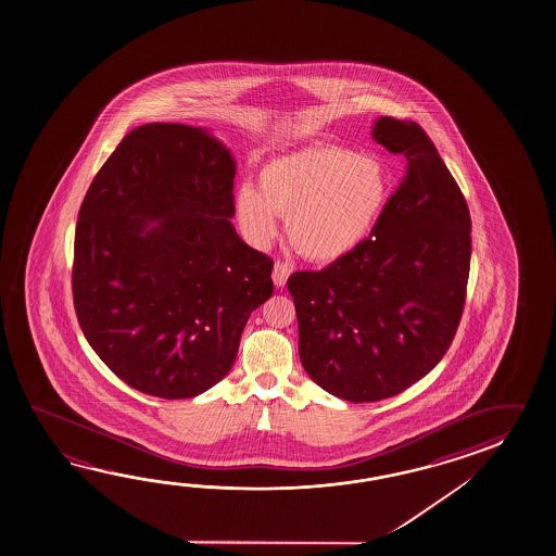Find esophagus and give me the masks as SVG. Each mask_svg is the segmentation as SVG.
Returning <instances> with one entry per match:
<instances>
[{
	"mask_svg": "<svg viewBox=\"0 0 556 556\" xmlns=\"http://www.w3.org/2000/svg\"><path fill=\"white\" fill-rule=\"evenodd\" d=\"M289 275H291V269H289V265H287V263L275 262L271 275L275 287H285L287 279H289Z\"/></svg>",
	"mask_w": 556,
	"mask_h": 556,
	"instance_id": "esophagus-1",
	"label": "esophagus"
}]
</instances>
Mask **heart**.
<instances>
[{
  "label": "heart",
  "mask_w": 556,
  "mask_h": 556,
  "mask_svg": "<svg viewBox=\"0 0 556 556\" xmlns=\"http://www.w3.org/2000/svg\"><path fill=\"white\" fill-rule=\"evenodd\" d=\"M260 189L250 182L233 194L243 238L269 245L287 218V236L304 260L332 263L357 250L376 228L391 194L386 163L334 143H313L267 161Z\"/></svg>",
  "instance_id": "obj_1"
}]
</instances>
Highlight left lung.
<instances>
[{
  "label": "left lung",
  "mask_w": 556,
  "mask_h": 556,
  "mask_svg": "<svg viewBox=\"0 0 556 556\" xmlns=\"http://www.w3.org/2000/svg\"><path fill=\"white\" fill-rule=\"evenodd\" d=\"M371 136L407 159L399 189L357 250L287 281L304 371L352 403L393 397L439 364L470 273V210L429 136L383 116Z\"/></svg>",
  "instance_id": "left-lung-1"
}]
</instances>
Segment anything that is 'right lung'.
<instances>
[{
  "mask_svg": "<svg viewBox=\"0 0 556 556\" xmlns=\"http://www.w3.org/2000/svg\"><path fill=\"white\" fill-rule=\"evenodd\" d=\"M236 161L208 129L146 124L98 170L78 212L73 296L88 344L129 388L197 397L233 366L273 262L241 241Z\"/></svg>",
  "mask_w": 556,
  "mask_h": 556,
  "instance_id": "obj_1",
  "label": "right lung"
}]
</instances>
